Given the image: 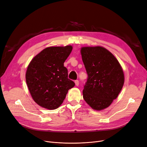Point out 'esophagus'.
I'll use <instances>...</instances> for the list:
<instances>
[{
	"mask_svg": "<svg viewBox=\"0 0 147 147\" xmlns=\"http://www.w3.org/2000/svg\"><path fill=\"white\" fill-rule=\"evenodd\" d=\"M75 84H76V85L77 86H79V80H75Z\"/></svg>",
	"mask_w": 147,
	"mask_h": 147,
	"instance_id": "34e87169",
	"label": "esophagus"
}]
</instances>
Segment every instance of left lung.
<instances>
[{
    "mask_svg": "<svg viewBox=\"0 0 147 147\" xmlns=\"http://www.w3.org/2000/svg\"><path fill=\"white\" fill-rule=\"evenodd\" d=\"M80 52L88 76L83 97L92 109L102 110L120 92L125 82L123 69L113 54L101 46L82 47Z\"/></svg>",
    "mask_w": 147,
    "mask_h": 147,
    "instance_id": "1",
    "label": "left lung"
}]
</instances>
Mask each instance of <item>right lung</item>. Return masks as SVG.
<instances>
[{"mask_svg":"<svg viewBox=\"0 0 147 147\" xmlns=\"http://www.w3.org/2000/svg\"><path fill=\"white\" fill-rule=\"evenodd\" d=\"M72 49L70 45L48 47L31 61L26 74V83L38 105L48 110L57 109L63 102L68 90L74 86L64 66Z\"/></svg>","mask_w":147,"mask_h":147,"instance_id":"add662e5","label":"right lung"}]
</instances>
